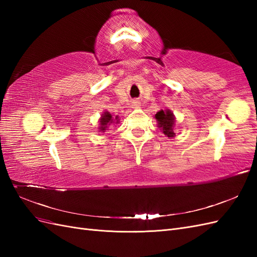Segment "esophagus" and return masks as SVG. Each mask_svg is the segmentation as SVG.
I'll return each instance as SVG.
<instances>
[{
  "mask_svg": "<svg viewBox=\"0 0 257 257\" xmlns=\"http://www.w3.org/2000/svg\"><path fill=\"white\" fill-rule=\"evenodd\" d=\"M135 106H138V103H137V102L135 103Z\"/></svg>",
  "mask_w": 257,
  "mask_h": 257,
  "instance_id": "obj_1",
  "label": "esophagus"
}]
</instances>
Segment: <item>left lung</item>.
Here are the masks:
<instances>
[{
	"instance_id": "left-lung-1",
	"label": "left lung",
	"mask_w": 257,
	"mask_h": 257,
	"mask_svg": "<svg viewBox=\"0 0 257 257\" xmlns=\"http://www.w3.org/2000/svg\"><path fill=\"white\" fill-rule=\"evenodd\" d=\"M155 119H157L159 123V127L163 131L167 137H174V123H175V118H174V113L169 110H160L155 114Z\"/></svg>"
}]
</instances>
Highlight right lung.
Instances as JSON below:
<instances>
[{
    "mask_svg": "<svg viewBox=\"0 0 257 257\" xmlns=\"http://www.w3.org/2000/svg\"><path fill=\"white\" fill-rule=\"evenodd\" d=\"M114 120H118V115L115 116V119ZM113 121V119H112V115L109 113V112H104V114L102 115V119H100V127H99V130L100 131H103V132H105L106 131V127H107V125H108V123H111ZM116 123H118V121H116Z\"/></svg>",
    "mask_w": 257,
    "mask_h": 257,
    "instance_id": "1",
    "label": "right lung"
}]
</instances>
